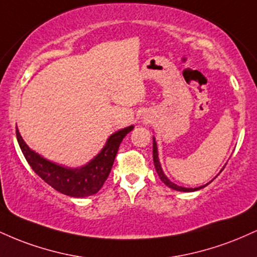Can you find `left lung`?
I'll use <instances>...</instances> for the list:
<instances>
[{
	"label": "left lung",
	"mask_w": 257,
	"mask_h": 257,
	"mask_svg": "<svg viewBox=\"0 0 257 257\" xmlns=\"http://www.w3.org/2000/svg\"><path fill=\"white\" fill-rule=\"evenodd\" d=\"M153 163H155V168H156V172H157L159 179L162 180V181L166 184L168 187L173 188V190L175 191H180V192H194V191H198L200 188L205 187V186H208V184H210L213 180H211L210 182H208L206 185H203V186H199V187H196V188H187V187H182V186H179L176 184H174V182L170 181L169 179L167 178V175L164 174L163 169H162V166H161V162H159V158H158V149H157V143H156V139L153 138ZM225 168V167H223ZM222 168V169H223ZM222 169H221V172H222ZM220 172V173H221Z\"/></svg>",
	"instance_id": "obj_1"
}]
</instances>
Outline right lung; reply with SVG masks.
<instances>
[{
	"mask_svg": "<svg viewBox=\"0 0 257 257\" xmlns=\"http://www.w3.org/2000/svg\"><path fill=\"white\" fill-rule=\"evenodd\" d=\"M133 129H134V125H129L112 133L106 140L101 151L93 159H90L87 164L78 168L65 167L63 164L49 161L40 153L35 152L26 145L18 128L17 139L25 159L30 164L32 170L43 181L52 186L58 192L70 197H76V198H84V197L95 194L102 187L113 166L120 143Z\"/></svg>",
	"mask_w": 257,
	"mask_h": 257,
	"instance_id": "obj_1",
	"label": "right lung"
}]
</instances>
